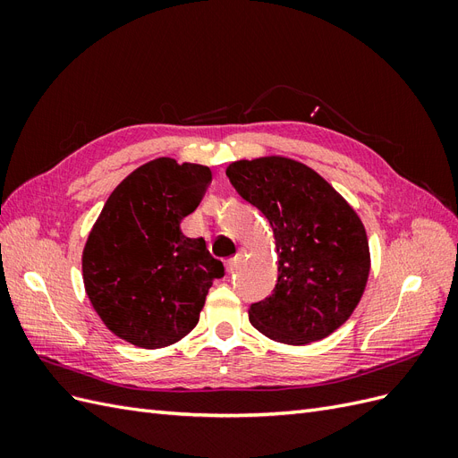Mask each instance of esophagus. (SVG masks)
<instances>
[{"label":"esophagus","instance_id":"esophagus-1","mask_svg":"<svg viewBox=\"0 0 458 458\" xmlns=\"http://www.w3.org/2000/svg\"><path fill=\"white\" fill-rule=\"evenodd\" d=\"M239 263H241V254H237L234 258H231V259H227L225 261V267H227V273H234V269L239 267Z\"/></svg>","mask_w":458,"mask_h":458}]
</instances>
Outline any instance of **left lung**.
I'll return each mask as SVG.
<instances>
[{"instance_id": "left-lung-1", "label": "left lung", "mask_w": 458, "mask_h": 458, "mask_svg": "<svg viewBox=\"0 0 458 458\" xmlns=\"http://www.w3.org/2000/svg\"><path fill=\"white\" fill-rule=\"evenodd\" d=\"M239 195L267 217L279 254L271 296L248 310L267 338L301 345L342 327L369 279L367 233L353 208L325 179L290 158L229 164Z\"/></svg>"}]
</instances>
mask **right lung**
<instances>
[{
    "label": "right lung",
    "mask_w": 458,
    "mask_h": 458,
    "mask_svg": "<svg viewBox=\"0 0 458 458\" xmlns=\"http://www.w3.org/2000/svg\"><path fill=\"white\" fill-rule=\"evenodd\" d=\"M210 182L206 165L157 158L105 202L81 269L95 311L116 336L155 350L197 327L208 290L225 267L179 224L197 210Z\"/></svg>",
    "instance_id": "right-lung-1"
}]
</instances>
